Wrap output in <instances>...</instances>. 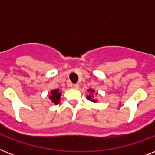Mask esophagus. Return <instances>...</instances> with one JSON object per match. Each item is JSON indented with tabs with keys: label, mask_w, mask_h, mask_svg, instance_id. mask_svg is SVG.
<instances>
[{
	"label": "esophagus",
	"mask_w": 155,
	"mask_h": 155,
	"mask_svg": "<svg viewBox=\"0 0 155 155\" xmlns=\"http://www.w3.org/2000/svg\"><path fill=\"white\" fill-rule=\"evenodd\" d=\"M72 87L75 89H78L80 87V85H79V84H75L72 85Z\"/></svg>",
	"instance_id": "obj_1"
}]
</instances>
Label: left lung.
Instances as JSON below:
<instances>
[{
  "label": "left lung",
  "mask_w": 155,
  "mask_h": 155,
  "mask_svg": "<svg viewBox=\"0 0 155 155\" xmlns=\"http://www.w3.org/2000/svg\"><path fill=\"white\" fill-rule=\"evenodd\" d=\"M90 91H91L92 92H94V90H90ZM92 97H93V96H88V97H87V98L88 100H90L91 101H94V102L97 101H95L94 99H92Z\"/></svg>",
  "instance_id": "1"
}]
</instances>
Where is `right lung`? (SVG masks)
I'll use <instances>...</instances> for the list:
<instances>
[{"instance_id":"add662e5","label":"right lung","mask_w":155,"mask_h":155,"mask_svg":"<svg viewBox=\"0 0 155 155\" xmlns=\"http://www.w3.org/2000/svg\"><path fill=\"white\" fill-rule=\"evenodd\" d=\"M58 91L59 90L58 89L52 90L51 92V95L49 96V98L51 100L52 103H54V104H58L59 101H60L61 93Z\"/></svg>"}]
</instances>
